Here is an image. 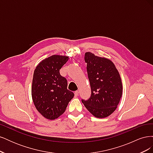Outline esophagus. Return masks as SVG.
<instances>
[{"instance_id": "1", "label": "esophagus", "mask_w": 153, "mask_h": 153, "mask_svg": "<svg viewBox=\"0 0 153 153\" xmlns=\"http://www.w3.org/2000/svg\"><path fill=\"white\" fill-rule=\"evenodd\" d=\"M78 93H79V92H78V91H75V96H78Z\"/></svg>"}]
</instances>
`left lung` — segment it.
I'll use <instances>...</instances> for the list:
<instances>
[{
    "mask_svg": "<svg viewBox=\"0 0 153 153\" xmlns=\"http://www.w3.org/2000/svg\"><path fill=\"white\" fill-rule=\"evenodd\" d=\"M91 95L82 100L85 108L98 118H104L116 109L123 93L122 82L117 69L110 60L85 53Z\"/></svg>",
    "mask_w": 153,
    "mask_h": 153,
    "instance_id": "8db88e82",
    "label": "left lung"
}]
</instances>
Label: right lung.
Wrapping results in <instances>:
<instances>
[{
	"label": "right lung",
	"instance_id": "add662e5",
	"mask_svg": "<svg viewBox=\"0 0 153 153\" xmlns=\"http://www.w3.org/2000/svg\"><path fill=\"white\" fill-rule=\"evenodd\" d=\"M68 57L53 55L36 66L32 85V97L38 112L48 119L58 118L64 112L74 93L67 89L66 78L59 70Z\"/></svg>",
	"mask_w": 153,
	"mask_h": 153
}]
</instances>
